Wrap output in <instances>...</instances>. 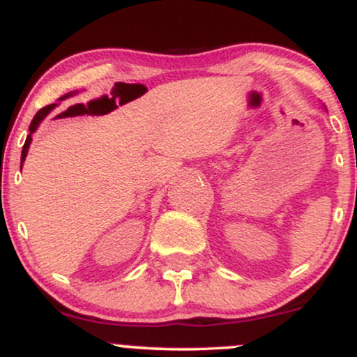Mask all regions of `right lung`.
<instances>
[{"label":"right lung","instance_id":"add662e5","mask_svg":"<svg viewBox=\"0 0 357 357\" xmlns=\"http://www.w3.org/2000/svg\"><path fill=\"white\" fill-rule=\"evenodd\" d=\"M68 96H72V93H67V96H63V97H60V100H63V99H67ZM53 107H56V104H50V105H47V107H43V109H40L38 112L35 114V117H33V121H31V124H30V134H28V137H26V141H24V146H23V151H22V165H23V161H24V158H26V154H28V147H30V142H31V134L35 132L36 130V127H38V124L40 122L43 121L45 117L48 116V114L52 112L53 110Z\"/></svg>","mask_w":357,"mask_h":357}]
</instances>
